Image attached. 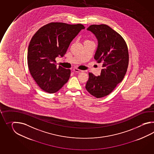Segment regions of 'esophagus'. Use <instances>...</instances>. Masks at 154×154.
Here are the masks:
<instances>
[{"instance_id":"34e87169","label":"esophagus","mask_w":154,"mask_h":154,"mask_svg":"<svg viewBox=\"0 0 154 154\" xmlns=\"http://www.w3.org/2000/svg\"><path fill=\"white\" fill-rule=\"evenodd\" d=\"M73 71H74V72H78H78H82V70L76 69V68H74V69H73Z\"/></svg>"}]
</instances>
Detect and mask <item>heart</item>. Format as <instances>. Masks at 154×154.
<instances>
[{
    "label": "heart",
    "mask_w": 154,
    "mask_h": 154,
    "mask_svg": "<svg viewBox=\"0 0 154 154\" xmlns=\"http://www.w3.org/2000/svg\"><path fill=\"white\" fill-rule=\"evenodd\" d=\"M88 41V40H87V41Z\"/></svg>",
    "instance_id": "obj_1"
}]
</instances>
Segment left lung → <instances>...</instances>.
<instances>
[{
    "instance_id": "left-lung-1",
    "label": "left lung",
    "mask_w": 154,
    "mask_h": 154,
    "mask_svg": "<svg viewBox=\"0 0 154 154\" xmlns=\"http://www.w3.org/2000/svg\"><path fill=\"white\" fill-rule=\"evenodd\" d=\"M87 29L98 40L94 58L102 66L100 75L88 72L85 88L91 95L101 98L111 94L124 78L129 64L128 47L121 35L108 25H91Z\"/></svg>"
}]
</instances>
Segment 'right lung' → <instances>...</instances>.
<instances>
[{"label":"right lung","mask_w":154,"mask_h":154,"mask_svg":"<svg viewBox=\"0 0 154 154\" xmlns=\"http://www.w3.org/2000/svg\"><path fill=\"white\" fill-rule=\"evenodd\" d=\"M84 29L81 23H51L33 36L28 48L27 64L31 75L43 91L55 93L68 81L70 70L57 67L56 58L64 56L72 39Z\"/></svg>","instance_id":"right-lung-1"}]
</instances>
